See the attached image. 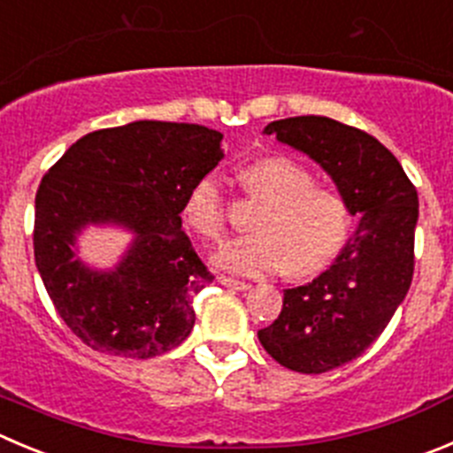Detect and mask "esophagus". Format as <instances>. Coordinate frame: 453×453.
Masks as SVG:
<instances>
[{
    "label": "esophagus",
    "mask_w": 453,
    "mask_h": 453,
    "mask_svg": "<svg viewBox=\"0 0 453 453\" xmlns=\"http://www.w3.org/2000/svg\"><path fill=\"white\" fill-rule=\"evenodd\" d=\"M219 284L227 286V288H232V290H248V288H250V284H246V281H239V279L226 277V274H221V277H219Z\"/></svg>",
    "instance_id": "obj_1"
}]
</instances>
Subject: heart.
<instances>
[{"mask_svg": "<svg viewBox=\"0 0 453 453\" xmlns=\"http://www.w3.org/2000/svg\"><path fill=\"white\" fill-rule=\"evenodd\" d=\"M248 192L270 207L257 221L259 234L241 236L214 255V265L241 277H265L288 270L308 277L331 264L350 232L349 203L337 189L319 188L306 165L288 156H268L241 174ZM188 226L205 241L226 234L227 198L217 172L201 176L183 205Z\"/></svg>", "mask_w": 453, "mask_h": 453, "instance_id": "obj_1", "label": "heart"}]
</instances>
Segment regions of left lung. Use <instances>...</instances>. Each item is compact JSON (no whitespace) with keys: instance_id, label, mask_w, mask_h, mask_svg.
Here are the masks:
<instances>
[{"instance_id":"obj_1","label":"left lung","mask_w":453,"mask_h":453,"mask_svg":"<svg viewBox=\"0 0 453 453\" xmlns=\"http://www.w3.org/2000/svg\"><path fill=\"white\" fill-rule=\"evenodd\" d=\"M264 134L319 163L360 219L335 264L284 290L259 342L297 373H326L360 357L387 328L413 279L418 192L398 158L366 131L324 116L270 122Z\"/></svg>"}]
</instances>
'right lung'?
<instances>
[{"label": "right lung", "instance_id": "1", "mask_svg": "<svg viewBox=\"0 0 453 453\" xmlns=\"http://www.w3.org/2000/svg\"><path fill=\"white\" fill-rule=\"evenodd\" d=\"M223 134L136 120L91 131L65 151L35 194V265L58 315L100 353L156 357L194 328V297L214 279L183 232L185 198L223 158ZM87 225L134 232L111 271L74 257Z\"/></svg>", "mask_w": 453, "mask_h": 453}]
</instances>
